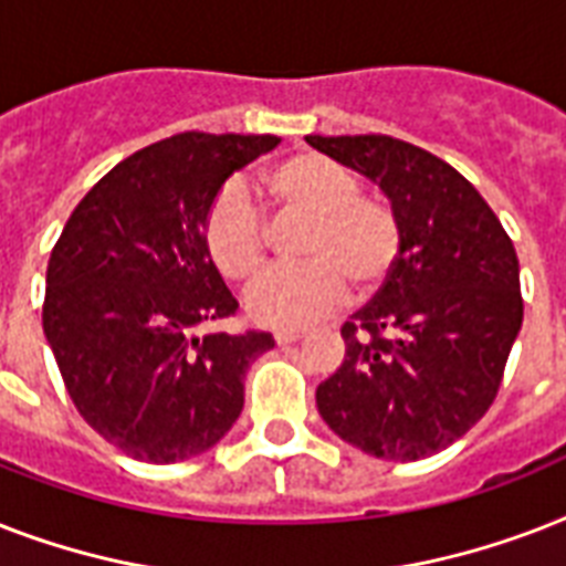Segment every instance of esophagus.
Segmentation results:
<instances>
[{
  "mask_svg": "<svg viewBox=\"0 0 566 566\" xmlns=\"http://www.w3.org/2000/svg\"><path fill=\"white\" fill-rule=\"evenodd\" d=\"M300 337H302L300 328H279V332H275V344H279V346L296 344Z\"/></svg>",
  "mask_w": 566,
  "mask_h": 566,
  "instance_id": "esophagus-1",
  "label": "esophagus"
}]
</instances>
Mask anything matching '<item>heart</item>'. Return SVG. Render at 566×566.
Masks as SVG:
<instances>
[{"label": "heart", "mask_w": 566, "mask_h": 566, "mask_svg": "<svg viewBox=\"0 0 566 566\" xmlns=\"http://www.w3.org/2000/svg\"><path fill=\"white\" fill-rule=\"evenodd\" d=\"M264 188L282 211L308 217V226L296 249L305 264L266 270L249 287L247 314L258 326H308L344 302L346 282L367 296L390 275L402 247L399 220L385 202L358 196L346 167L317 153L293 155L266 172ZM202 238L226 279L247 282L264 264V222L240 185L213 196Z\"/></svg>", "instance_id": "b5f03b06"}]
</instances>
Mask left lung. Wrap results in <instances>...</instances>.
<instances>
[{"mask_svg":"<svg viewBox=\"0 0 566 566\" xmlns=\"http://www.w3.org/2000/svg\"><path fill=\"white\" fill-rule=\"evenodd\" d=\"M370 179L402 247L381 291L344 323L346 355L317 387L337 438L385 461H420L473 429L523 326L514 243L470 181L387 135L305 137Z\"/></svg>","mask_w":566,"mask_h":566,"instance_id":"obj_1","label":"left lung"}]
</instances>
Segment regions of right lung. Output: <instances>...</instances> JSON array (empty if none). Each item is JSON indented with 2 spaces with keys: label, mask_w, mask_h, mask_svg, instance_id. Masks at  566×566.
<instances>
[{
  "label": "right lung",
  "mask_w": 566,
  "mask_h": 566,
  "mask_svg": "<svg viewBox=\"0 0 566 566\" xmlns=\"http://www.w3.org/2000/svg\"><path fill=\"white\" fill-rule=\"evenodd\" d=\"M273 135L185 132L128 155L70 213L46 266V335L66 394L102 438L149 464L202 455L243 411L270 332H208L238 300L205 249L211 199Z\"/></svg>",
  "instance_id": "obj_1"
}]
</instances>
